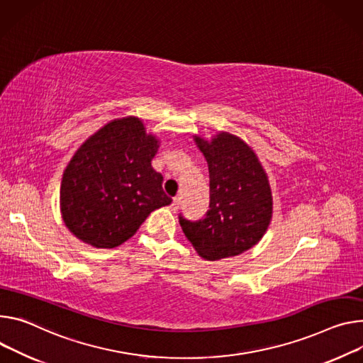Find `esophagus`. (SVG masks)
<instances>
[{
  "label": "esophagus",
  "mask_w": 363,
  "mask_h": 363,
  "mask_svg": "<svg viewBox=\"0 0 363 363\" xmlns=\"http://www.w3.org/2000/svg\"><path fill=\"white\" fill-rule=\"evenodd\" d=\"M179 206H181V199H179V196H177V199H174V201H172V204H171L172 211H178Z\"/></svg>",
  "instance_id": "1"
}]
</instances>
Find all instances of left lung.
I'll use <instances>...</instances> for the list:
<instances>
[{
    "mask_svg": "<svg viewBox=\"0 0 363 363\" xmlns=\"http://www.w3.org/2000/svg\"><path fill=\"white\" fill-rule=\"evenodd\" d=\"M195 142L208 163L210 210L195 221L179 214L182 232L208 260L240 255L262 239L272 217L267 174L250 147L232 135Z\"/></svg>",
    "mask_w": 363,
    "mask_h": 363,
    "instance_id": "obj_1",
    "label": "left lung"
}]
</instances>
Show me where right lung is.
Wrapping results in <instances>:
<instances>
[{"label":"right lung","mask_w":363,"mask_h":363,"mask_svg":"<svg viewBox=\"0 0 363 363\" xmlns=\"http://www.w3.org/2000/svg\"><path fill=\"white\" fill-rule=\"evenodd\" d=\"M157 140L136 117L114 120L74 155L60 184L65 224L84 243L111 249L133 236L147 216L169 206L163 177L152 168Z\"/></svg>","instance_id":"obj_1"}]
</instances>
